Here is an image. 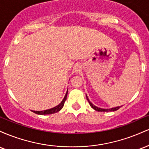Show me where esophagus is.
<instances>
[{
  "label": "esophagus",
  "instance_id": "1",
  "mask_svg": "<svg viewBox=\"0 0 149 149\" xmlns=\"http://www.w3.org/2000/svg\"><path fill=\"white\" fill-rule=\"evenodd\" d=\"M77 69H78V68H77Z\"/></svg>",
  "mask_w": 149,
  "mask_h": 149
}]
</instances>
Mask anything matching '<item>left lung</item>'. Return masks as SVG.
Masks as SVG:
<instances>
[{
  "label": "left lung",
  "mask_w": 149,
  "mask_h": 149,
  "mask_svg": "<svg viewBox=\"0 0 149 149\" xmlns=\"http://www.w3.org/2000/svg\"><path fill=\"white\" fill-rule=\"evenodd\" d=\"M86 97H87V100H88L89 104H90V107H91L92 109H95V111H100V112H109V111H117L118 109H119L122 106H120V107H115V108H111V109H102V108H99L96 107V106H95L94 104H92V103L91 102H90V100H89L88 96H87L86 95Z\"/></svg>",
  "instance_id": "left-lung-1"
}]
</instances>
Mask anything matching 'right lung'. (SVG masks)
I'll use <instances>...</instances> for the list:
<instances>
[{
	"instance_id": "1",
	"label": "right lung",
	"mask_w": 149,
	"mask_h": 149,
	"mask_svg": "<svg viewBox=\"0 0 149 149\" xmlns=\"http://www.w3.org/2000/svg\"><path fill=\"white\" fill-rule=\"evenodd\" d=\"M67 93H68V90H67V92H66V95H65L64 98L63 99L62 101H61V103L59 104V105H57V107L52 108V109H47V110L40 111H33V112L35 113H36V114H38V115H47V114H52V113H54L59 112V111L62 109L63 107H64V102L66 100V97H67Z\"/></svg>"
}]
</instances>
